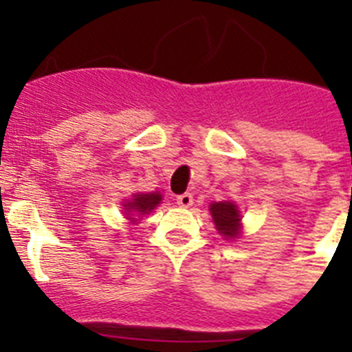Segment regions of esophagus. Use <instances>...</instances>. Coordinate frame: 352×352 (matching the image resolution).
Here are the masks:
<instances>
[{
	"label": "esophagus",
	"instance_id": "34e87169",
	"mask_svg": "<svg viewBox=\"0 0 352 352\" xmlns=\"http://www.w3.org/2000/svg\"><path fill=\"white\" fill-rule=\"evenodd\" d=\"M176 201H178V204L182 208H188V206H192V204H194V195H192V194H182V195H178V197H176Z\"/></svg>",
	"mask_w": 352,
	"mask_h": 352
}]
</instances>
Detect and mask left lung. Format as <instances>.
<instances>
[{
	"mask_svg": "<svg viewBox=\"0 0 352 352\" xmlns=\"http://www.w3.org/2000/svg\"><path fill=\"white\" fill-rule=\"evenodd\" d=\"M211 217H213V222L217 226V231L223 236V238H234L239 232V220H241V214H239L238 206L232 203H213L210 206Z\"/></svg>",
	"mask_w": 352,
	"mask_h": 352,
	"instance_id": "left-lung-1",
	"label": "left lung"
}]
</instances>
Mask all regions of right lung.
<instances>
[{
	"label": "right lung",
	"instance_id": "right-lung-1",
	"mask_svg": "<svg viewBox=\"0 0 352 352\" xmlns=\"http://www.w3.org/2000/svg\"><path fill=\"white\" fill-rule=\"evenodd\" d=\"M162 201V195L158 192L155 194H139V195H133L132 201L125 204V210L129 211V214H146L149 211L153 210L158 203Z\"/></svg>",
	"mask_w": 352,
	"mask_h": 352
}]
</instances>
